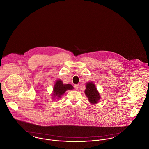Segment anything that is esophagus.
I'll use <instances>...</instances> for the list:
<instances>
[{
    "instance_id": "obj_1",
    "label": "esophagus",
    "mask_w": 149,
    "mask_h": 149,
    "mask_svg": "<svg viewBox=\"0 0 149 149\" xmlns=\"http://www.w3.org/2000/svg\"><path fill=\"white\" fill-rule=\"evenodd\" d=\"M79 85L78 84H75L74 85V88L75 89H78V88H79Z\"/></svg>"
}]
</instances>
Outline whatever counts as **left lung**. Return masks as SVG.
<instances>
[{
	"instance_id": "1",
	"label": "left lung",
	"mask_w": 149,
	"mask_h": 149,
	"mask_svg": "<svg viewBox=\"0 0 149 149\" xmlns=\"http://www.w3.org/2000/svg\"><path fill=\"white\" fill-rule=\"evenodd\" d=\"M85 93L89 101L92 103H97L100 99V95L93 83H88L86 84Z\"/></svg>"
}]
</instances>
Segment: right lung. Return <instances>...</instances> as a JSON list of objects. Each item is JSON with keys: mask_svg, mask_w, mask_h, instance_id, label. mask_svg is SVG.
<instances>
[{"mask_svg": "<svg viewBox=\"0 0 149 149\" xmlns=\"http://www.w3.org/2000/svg\"><path fill=\"white\" fill-rule=\"evenodd\" d=\"M73 88H74L72 85H71V84H63L62 81L58 80L56 82L55 85H54L53 95H54V97L60 98L61 95H63V94L65 93L67 90H70L72 89Z\"/></svg>", "mask_w": 149, "mask_h": 149, "instance_id": "add662e5", "label": "right lung"}]
</instances>
